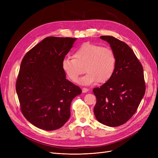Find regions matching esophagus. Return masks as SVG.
<instances>
[{"label":"esophagus","mask_w":158,"mask_h":158,"mask_svg":"<svg viewBox=\"0 0 158 158\" xmlns=\"http://www.w3.org/2000/svg\"><path fill=\"white\" fill-rule=\"evenodd\" d=\"M88 88H82V92L83 93H86V92H88Z\"/></svg>","instance_id":"obj_1"}]
</instances>
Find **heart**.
<instances>
[{
	"label": "heart",
	"mask_w": 158,
	"mask_h": 158,
	"mask_svg": "<svg viewBox=\"0 0 158 158\" xmlns=\"http://www.w3.org/2000/svg\"><path fill=\"white\" fill-rule=\"evenodd\" d=\"M116 63L115 54L111 48L85 43L74 51L73 57H64L62 68L73 82H77L79 76L85 71L87 74L79 82L89 85L96 82L105 83L108 81L115 70Z\"/></svg>",
	"instance_id": "obj_1"
}]
</instances>
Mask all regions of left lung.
Wrapping results in <instances>:
<instances>
[{
	"label": "left lung",
	"mask_w": 158,
	"mask_h": 158,
	"mask_svg": "<svg viewBox=\"0 0 158 158\" xmlns=\"http://www.w3.org/2000/svg\"><path fill=\"white\" fill-rule=\"evenodd\" d=\"M100 38L110 44L117 63L112 77L93 89L97 99L94 114L103 125L118 127L132 117L144 97V70L135 52L125 42L109 35Z\"/></svg>",
	"instance_id": "8db88e82"
}]
</instances>
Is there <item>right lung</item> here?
<instances>
[{
  "mask_svg": "<svg viewBox=\"0 0 158 158\" xmlns=\"http://www.w3.org/2000/svg\"><path fill=\"white\" fill-rule=\"evenodd\" d=\"M76 38L47 37L23 56L16 83L23 115L45 131L63 127L73 99L82 93L66 78L62 61Z\"/></svg>",
  "mask_w": 158,
  "mask_h": 158,
  "instance_id": "obj_1",
  "label": "right lung"
}]
</instances>
